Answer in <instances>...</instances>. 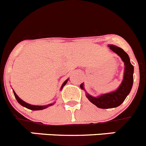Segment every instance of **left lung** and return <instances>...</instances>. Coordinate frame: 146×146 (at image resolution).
<instances>
[{
  "label": "left lung",
  "mask_w": 146,
  "mask_h": 146,
  "mask_svg": "<svg viewBox=\"0 0 146 146\" xmlns=\"http://www.w3.org/2000/svg\"><path fill=\"white\" fill-rule=\"evenodd\" d=\"M110 48L119 55L125 62V68L124 73V78L122 84L117 90L111 93L105 94L99 97H94L87 94L86 97L90 102L94 105L101 109H110L117 107L120 105L129 94L133 84V71L134 68L130 63L128 54H127L122 48L112 44L109 45ZM82 89H84L83 84L80 85Z\"/></svg>",
  "instance_id": "left-lung-1"
}]
</instances>
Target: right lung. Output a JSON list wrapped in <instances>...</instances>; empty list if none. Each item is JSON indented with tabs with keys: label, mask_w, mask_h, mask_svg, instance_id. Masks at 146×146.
<instances>
[{
	"label": "right lung",
	"mask_w": 146,
	"mask_h": 146,
	"mask_svg": "<svg viewBox=\"0 0 146 146\" xmlns=\"http://www.w3.org/2000/svg\"><path fill=\"white\" fill-rule=\"evenodd\" d=\"M68 80L67 79L66 81H65V82H64L63 84H62L61 88H62V87H63L64 86H65V84H66V83L68 82ZM13 94H14V96H15V97H16V100H17V102H19V104H21V105H22L23 107H26V108L29 109V110H44V109H45V108H47V107H50V106L52 105V104H48V105H46V106L31 105V104H27V103H26L25 102H24V101H23V100H21V99H20V98L17 96V95H16V94L14 92H13Z\"/></svg>",
	"instance_id": "add662e5"
}]
</instances>
